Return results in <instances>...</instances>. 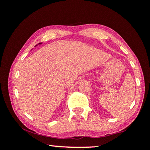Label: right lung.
Returning <instances> with one entry per match:
<instances>
[{"mask_svg":"<svg viewBox=\"0 0 150 150\" xmlns=\"http://www.w3.org/2000/svg\"><path fill=\"white\" fill-rule=\"evenodd\" d=\"M42 44V43H40V44Z\"/></svg>","mask_w":150,"mask_h":150,"instance_id":"add662e5","label":"right lung"}]
</instances>
